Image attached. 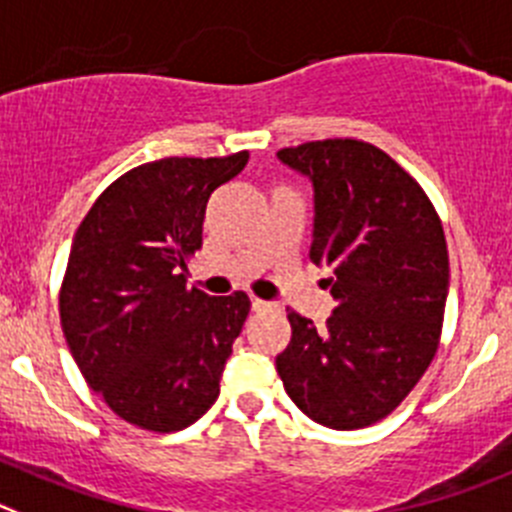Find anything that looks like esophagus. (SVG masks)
Here are the masks:
<instances>
[{"label":"esophagus","instance_id":"1","mask_svg":"<svg viewBox=\"0 0 512 512\" xmlns=\"http://www.w3.org/2000/svg\"><path fill=\"white\" fill-rule=\"evenodd\" d=\"M270 308V303H265V300L260 298H252V310H267Z\"/></svg>","mask_w":512,"mask_h":512}]
</instances>
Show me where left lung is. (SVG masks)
<instances>
[{"label":"left lung","instance_id":"1","mask_svg":"<svg viewBox=\"0 0 512 512\" xmlns=\"http://www.w3.org/2000/svg\"><path fill=\"white\" fill-rule=\"evenodd\" d=\"M313 181L310 260L331 267L336 308L323 328L290 310L275 366L295 407L331 429L389 417L432 364L442 336L450 257L417 179L356 138L280 148Z\"/></svg>","mask_w":512,"mask_h":512}]
</instances>
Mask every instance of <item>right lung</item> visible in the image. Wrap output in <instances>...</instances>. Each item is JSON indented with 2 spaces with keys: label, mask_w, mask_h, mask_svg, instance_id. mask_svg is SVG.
Masks as SVG:
<instances>
[{
  "label": "right lung",
  "mask_w": 512,
  "mask_h": 512,
  "mask_svg": "<svg viewBox=\"0 0 512 512\" xmlns=\"http://www.w3.org/2000/svg\"><path fill=\"white\" fill-rule=\"evenodd\" d=\"M250 154L169 156L126 171L75 232L60 323L80 374L128 424L179 432L219 396L224 361L250 313L242 290L186 288L212 191Z\"/></svg>",
  "instance_id": "obj_1"
}]
</instances>
